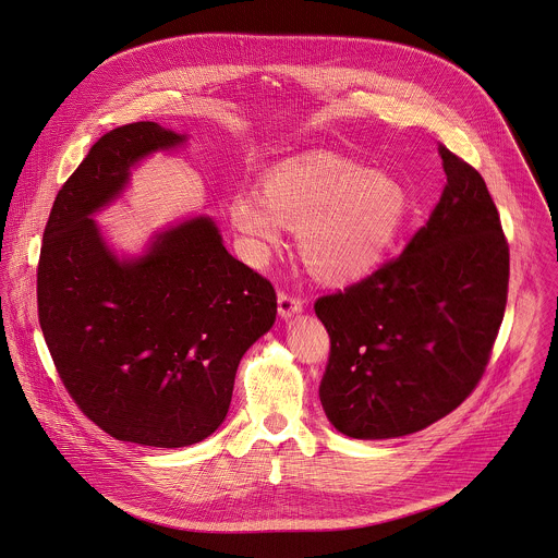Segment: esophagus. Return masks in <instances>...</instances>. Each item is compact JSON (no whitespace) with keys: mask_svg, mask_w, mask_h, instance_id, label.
<instances>
[{"mask_svg":"<svg viewBox=\"0 0 558 558\" xmlns=\"http://www.w3.org/2000/svg\"><path fill=\"white\" fill-rule=\"evenodd\" d=\"M304 308V300L300 295H293V293H287V291H280L278 293V313L282 319H289L291 315L300 313Z\"/></svg>","mask_w":558,"mask_h":558,"instance_id":"esophagus-1","label":"esophagus"}]
</instances>
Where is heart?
Here are the masks:
<instances>
[{"label": "heart", "mask_w": 558, "mask_h": 558, "mask_svg": "<svg viewBox=\"0 0 558 558\" xmlns=\"http://www.w3.org/2000/svg\"><path fill=\"white\" fill-rule=\"evenodd\" d=\"M407 213L402 184L335 156H311L278 167L265 197L241 191L230 219L263 254L282 239V223L300 226V252L324 282H354L372 274L398 236Z\"/></svg>", "instance_id": "b5f03b06"}]
</instances>
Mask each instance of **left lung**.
I'll list each match as a JSON object with an SVG mask.
<instances>
[{
  "instance_id": "1",
  "label": "left lung",
  "mask_w": 558,
  "mask_h": 558,
  "mask_svg": "<svg viewBox=\"0 0 558 558\" xmlns=\"http://www.w3.org/2000/svg\"><path fill=\"white\" fill-rule=\"evenodd\" d=\"M446 186L404 252L315 313L330 335L319 400L352 439L417 433L461 407L489 363L509 243L483 175L439 143Z\"/></svg>"
}]
</instances>
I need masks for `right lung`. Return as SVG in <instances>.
<instances>
[{
  "instance_id": "1",
  "label": "right lung",
  "mask_w": 558,
  "mask_h": 558,
  "mask_svg": "<svg viewBox=\"0 0 558 558\" xmlns=\"http://www.w3.org/2000/svg\"><path fill=\"white\" fill-rule=\"evenodd\" d=\"M184 134L154 121L106 132L56 195L36 269L38 324L77 409L119 441L184 448L228 415L241 356L276 322V291L236 260L210 217L119 260L88 217L130 167Z\"/></svg>"
}]
</instances>
